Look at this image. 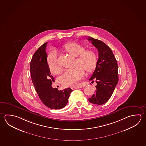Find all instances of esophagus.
Masks as SVG:
<instances>
[{
    "mask_svg": "<svg viewBox=\"0 0 146 146\" xmlns=\"http://www.w3.org/2000/svg\"><path fill=\"white\" fill-rule=\"evenodd\" d=\"M80 86H74V87H72V90H75V89H77V88H80Z\"/></svg>",
    "mask_w": 146,
    "mask_h": 146,
    "instance_id": "34e87169",
    "label": "esophagus"
}]
</instances>
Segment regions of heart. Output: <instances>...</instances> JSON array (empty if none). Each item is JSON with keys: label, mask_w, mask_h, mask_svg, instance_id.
I'll return each mask as SVG.
<instances>
[{"label": "heart", "mask_w": 146, "mask_h": 146, "mask_svg": "<svg viewBox=\"0 0 146 146\" xmlns=\"http://www.w3.org/2000/svg\"><path fill=\"white\" fill-rule=\"evenodd\" d=\"M64 49L72 54L77 56L76 65L74 68L66 70L60 78L61 82L64 86L74 87L78 85L82 78L84 70L91 72L95 69L97 63V56L92 49L85 50L82 45L75 42L67 43ZM48 66L51 72L56 74L60 73L61 67L58 61V54L55 50L51 51L47 58Z\"/></svg>", "instance_id": "obj_1"}]
</instances>
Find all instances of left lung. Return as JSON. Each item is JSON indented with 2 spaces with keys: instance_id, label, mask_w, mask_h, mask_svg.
<instances>
[{
  "instance_id": "obj_1",
  "label": "left lung",
  "mask_w": 146,
  "mask_h": 146,
  "mask_svg": "<svg viewBox=\"0 0 146 146\" xmlns=\"http://www.w3.org/2000/svg\"><path fill=\"white\" fill-rule=\"evenodd\" d=\"M88 40L97 49L99 56L96 68L89 79L92 83L95 80L96 90L88 100L90 103L101 105L111 98L118 83V65L111 49L108 45L93 37H89Z\"/></svg>"
}]
</instances>
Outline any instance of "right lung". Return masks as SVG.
Masks as SVG:
<instances>
[{
	"label": "right lung",
	"mask_w": 146,
	"mask_h": 146,
	"mask_svg": "<svg viewBox=\"0 0 146 146\" xmlns=\"http://www.w3.org/2000/svg\"><path fill=\"white\" fill-rule=\"evenodd\" d=\"M47 42L42 45L34 53L30 62L32 82L38 97L45 106L58 110L66 106L72 90L70 88L58 90L52 87L54 78L51 74L46 48Z\"/></svg>",
	"instance_id": "add662e5"
}]
</instances>
